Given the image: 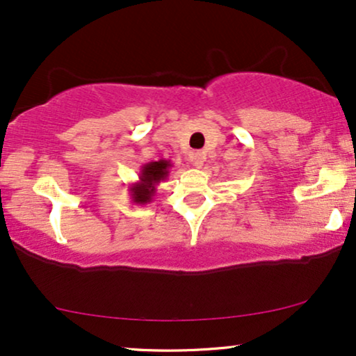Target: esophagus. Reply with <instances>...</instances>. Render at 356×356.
<instances>
[{
    "mask_svg": "<svg viewBox=\"0 0 356 356\" xmlns=\"http://www.w3.org/2000/svg\"><path fill=\"white\" fill-rule=\"evenodd\" d=\"M204 160H206V157H204V152H199V150H197V152L191 154V162L196 168H202Z\"/></svg>",
    "mask_w": 356,
    "mask_h": 356,
    "instance_id": "obj_1",
    "label": "esophagus"
}]
</instances>
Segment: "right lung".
Segmentation results:
<instances>
[{"mask_svg": "<svg viewBox=\"0 0 356 356\" xmlns=\"http://www.w3.org/2000/svg\"><path fill=\"white\" fill-rule=\"evenodd\" d=\"M172 167L173 163L165 159L143 165L139 172V179L129 186L131 201L139 204V206L152 202L155 193H157V186L163 179L168 178Z\"/></svg>", "mask_w": 356, "mask_h": 356, "instance_id": "add662e5", "label": "right lung"}]
</instances>
